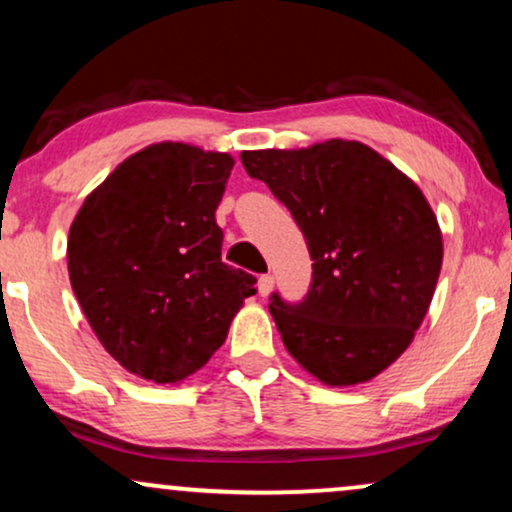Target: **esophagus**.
<instances>
[{"label": "esophagus", "instance_id": "1", "mask_svg": "<svg viewBox=\"0 0 512 512\" xmlns=\"http://www.w3.org/2000/svg\"><path fill=\"white\" fill-rule=\"evenodd\" d=\"M274 286V276L272 274H262L260 281H257V289H260V296H267Z\"/></svg>", "mask_w": 512, "mask_h": 512}]
</instances>
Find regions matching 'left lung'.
<instances>
[{
  "label": "left lung",
  "instance_id": "left-lung-1",
  "mask_svg": "<svg viewBox=\"0 0 512 512\" xmlns=\"http://www.w3.org/2000/svg\"><path fill=\"white\" fill-rule=\"evenodd\" d=\"M240 161L291 211L313 260L303 301L269 296L289 354L327 385L375 378L411 344L438 284L443 240L426 197L358 142Z\"/></svg>",
  "mask_w": 512,
  "mask_h": 512
}]
</instances>
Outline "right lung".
Wrapping results in <instances>:
<instances>
[{"label":"right lung","instance_id":"right-lung-1","mask_svg":"<svg viewBox=\"0 0 512 512\" xmlns=\"http://www.w3.org/2000/svg\"><path fill=\"white\" fill-rule=\"evenodd\" d=\"M233 158L163 142L120 163L69 228V281L129 373L178 383L226 342L257 279L221 260L216 207Z\"/></svg>","mask_w":512,"mask_h":512}]
</instances>
